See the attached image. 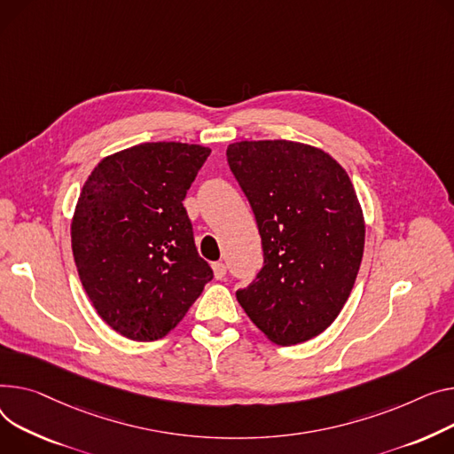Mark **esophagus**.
I'll return each instance as SVG.
<instances>
[{
	"label": "esophagus",
	"instance_id": "34e87169",
	"mask_svg": "<svg viewBox=\"0 0 454 454\" xmlns=\"http://www.w3.org/2000/svg\"><path fill=\"white\" fill-rule=\"evenodd\" d=\"M214 276L217 281L226 278V264L224 262H214Z\"/></svg>",
	"mask_w": 454,
	"mask_h": 454
}]
</instances>
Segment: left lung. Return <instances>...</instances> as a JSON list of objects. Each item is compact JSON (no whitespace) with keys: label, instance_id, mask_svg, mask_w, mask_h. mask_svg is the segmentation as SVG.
<instances>
[{"label":"left lung","instance_id":"8db88e82","mask_svg":"<svg viewBox=\"0 0 454 454\" xmlns=\"http://www.w3.org/2000/svg\"><path fill=\"white\" fill-rule=\"evenodd\" d=\"M226 157L264 252L237 301L270 341H309L340 316L364 257L356 190L338 160L309 144L243 140L230 144Z\"/></svg>","mask_w":454,"mask_h":454}]
</instances>
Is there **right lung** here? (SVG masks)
Segmentation results:
<instances>
[{"instance_id": "right-lung-1", "label": "right lung", "mask_w": 454, "mask_h": 454, "mask_svg": "<svg viewBox=\"0 0 454 454\" xmlns=\"http://www.w3.org/2000/svg\"><path fill=\"white\" fill-rule=\"evenodd\" d=\"M211 149L145 142L90 171L71 223L78 276L98 316L133 341L173 330L214 278L183 204Z\"/></svg>"}]
</instances>
